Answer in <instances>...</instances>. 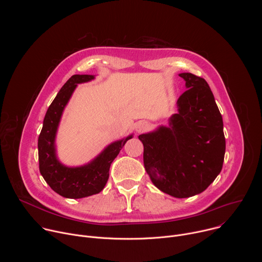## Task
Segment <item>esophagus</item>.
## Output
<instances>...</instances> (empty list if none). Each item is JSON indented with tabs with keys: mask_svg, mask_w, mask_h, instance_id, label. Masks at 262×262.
Instances as JSON below:
<instances>
[{
	"mask_svg": "<svg viewBox=\"0 0 262 262\" xmlns=\"http://www.w3.org/2000/svg\"><path fill=\"white\" fill-rule=\"evenodd\" d=\"M135 128H136V132H137L138 134L144 133V132L148 128V123L145 122V121H139V122H137Z\"/></svg>",
	"mask_w": 262,
	"mask_h": 262,
	"instance_id": "obj_1",
	"label": "esophagus"
}]
</instances>
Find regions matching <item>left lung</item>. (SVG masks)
<instances>
[{
  "mask_svg": "<svg viewBox=\"0 0 262 262\" xmlns=\"http://www.w3.org/2000/svg\"><path fill=\"white\" fill-rule=\"evenodd\" d=\"M186 90L177 100L169 125L139 136L144 168L157 188L175 198L205 191L220 174L226 142L213 94L200 77L179 73Z\"/></svg>",
  "mask_w": 262,
  "mask_h": 262,
  "instance_id": "obj_1",
  "label": "left lung"
}]
</instances>
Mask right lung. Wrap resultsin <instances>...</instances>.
Masks as SVG:
<instances>
[{
  "mask_svg": "<svg viewBox=\"0 0 262 262\" xmlns=\"http://www.w3.org/2000/svg\"><path fill=\"white\" fill-rule=\"evenodd\" d=\"M94 79L95 76L92 74H74L64 84L47 111L38 138L40 173L53 191L69 199L85 198L101 192L108 179L111 164L119 155L126 141L134 137L132 134L112 142L92 161L82 166L69 167L59 161L56 137L64 108L79 84Z\"/></svg>",
  "mask_w": 262,
  "mask_h": 262,
  "instance_id": "obj_1",
  "label": "right lung"
}]
</instances>
